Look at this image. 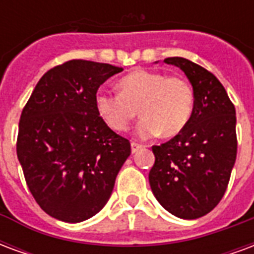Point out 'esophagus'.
Masks as SVG:
<instances>
[{"label":"esophagus","instance_id":"esophagus-1","mask_svg":"<svg viewBox=\"0 0 254 254\" xmlns=\"http://www.w3.org/2000/svg\"><path fill=\"white\" fill-rule=\"evenodd\" d=\"M130 145H132V154H137V152H138V151H140V149L144 148V147H143V145H141V144L134 143V141H133V143L130 144Z\"/></svg>","mask_w":254,"mask_h":254}]
</instances>
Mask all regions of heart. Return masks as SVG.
<instances>
[{
	"mask_svg": "<svg viewBox=\"0 0 254 254\" xmlns=\"http://www.w3.org/2000/svg\"><path fill=\"white\" fill-rule=\"evenodd\" d=\"M118 94L98 91L94 105L98 116L113 130L124 132L138 113L136 127L141 138L162 133L176 136L187 127L194 109V89L187 78L138 69L127 73L118 83Z\"/></svg>",
	"mask_w": 254,
	"mask_h": 254,
	"instance_id": "heart-1",
	"label": "heart"
}]
</instances>
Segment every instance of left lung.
<instances>
[{
	"label": "left lung",
	"instance_id": "left-lung-1",
	"mask_svg": "<svg viewBox=\"0 0 254 254\" xmlns=\"http://www.w3.org/2000/svg\"><path fill=\"white\" fill-rule=\"evenodd\" d=\"M165 63L187 74L194 89V109L176 137L152 147L149 185L166 211L177 218L197 219L218 205L229 185L237 158L235 107L207 69L182 57Z\"/></svg>",
	"mask_w": 254,
	"mask_h": 254
}]
</instances>
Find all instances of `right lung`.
<instances>
[{"mask_svg": "<svg viewBox=\"0 0 254 254\" xmlns=\"http://www.w3.org/2000/svg\"><path fill=\"white\" fill-rule=\"evenodd\" d=\"M124 69L72 60L36 84L19 122L17 158L31 194L53 218L78 223L109 201L129 140L95 110L102 84Z\"/></svg>", "mask_w": 254, "mask_h": 254, "instance_id": "1", "label": "right lung"}]
</instances>
